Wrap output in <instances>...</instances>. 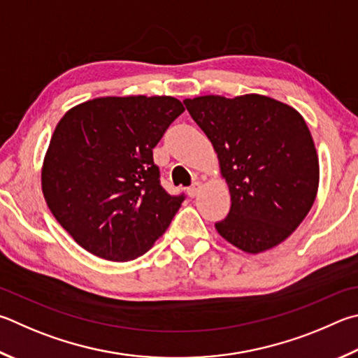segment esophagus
I'll list each match as a JSON object with an SVG mask.
<instances>
[{"label": "esophagus", "instance_id": "esophagus-1", "mask_svg": "<svg viewBox=\"0 0 358 358\" xmlns=\"http://www.w3.org/2000/svg\"><path fill=\"white\" fill-rule=\"evenodd\" d=\"M200 189H201V183H200V181H194V183L191 185V187H187V196H189V197H196Z\"/></svg>", "mask_w": 358, "mask_h": 358}]
</instances>
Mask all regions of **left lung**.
I'll use <instances>...</instances> for the list:
<instances>
[{"mask_svg": "<svg viewBox=\"0 0 358 358\" xmlns=\"http://www.w3.org/2000/svg\"><path fill=\"white\" fill-rule=\"evenodd\" d=\"M183 103L211 141L230 189V213L216 224L219 235L247 253L285 241L313 206L320 185V161L303 117L258 94Z\"/></svg>", "mask_w": 358, "mask_h": 358, "instance_id": "left-lung-1", "label": "left lung"}]
</instances>
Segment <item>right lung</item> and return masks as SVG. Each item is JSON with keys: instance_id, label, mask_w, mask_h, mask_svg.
Returning a JSON list of instances; mask_svg holds the SVG:
<instances>
[{"instance_id": "1", "label": "right lung", "mask_w": 358, "mask_h": 358, "mask_svg": "<svg viewBox=\"0 0 358 358\" xmlns=\"http://www.w3.org/2000/svg\"><path fill=\"white\" fill-rule=\"evenodd\" d=\"M183 111L173 96H101L71 108L57 123L42 191L83 249L129 262L166 231L185 196L161 186L153 148Z\"/></svg>"}]
</instances>
